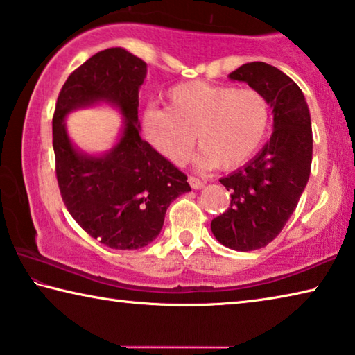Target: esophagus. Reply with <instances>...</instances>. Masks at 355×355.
<instances>
[{
    "label": "esophagus",
    "mask_w": 355,
    "mask_h": 355,
    "mask_svg": "<svg viewBox=\"0 0 355 355\" xmlns=\"http://www.w3.org/2000/svg\"><path fill=\"white\" fill-rule=\"evenodd\" d=\"M188 182H189L192 189H200V188H203V184H205L200 178H196V177H192V175L188 177Z\"/></svg>",
    "instance_id": "1"
}]
</instances>
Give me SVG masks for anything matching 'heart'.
Segmentation results:
<instances>
[{
	"mask_svg": "<svg viewBox=\"0 0 355 355\" xmlns=\"http://www.w3.org/2000/svg\"><path fill=\"white\" fill-rule=\"evenodd\" d=\"M269 105L254 87L203 81L183 83L167 92V106H150L144 128L153 146L173 163L188 158L197 144L199 163L232 171L255 155L266 136Z\"/></svg>",
	"mask_w": 355,
	"mask_h": 355,
	"instance_id": "heart-1",
	"label": "heart"
}]
</instances>
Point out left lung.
<instances>
[{
  "label": "left lung",
  "instance_id": "1",
  "mask_svg": "<svg viewBox=\"0 0 355 355\" xmlns=\"http://www.w3.org/2000/svg\"><path fill=\"white\" fill-rule=\"evenodd\" d=\"M228 76L260 91L274 112L272 136L261 152L219 180L232 200L225 213L211 220L220 244L249 252L271 243L296 209L310 177L313 136L304 94L284 71L266 62H249Z\"/></svg>",
  "mask_w": 355,
  "mask_h": 355
}]
</instances>
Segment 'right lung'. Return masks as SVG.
<instances>
[{
	"label": "right lung",
	"mask_w": 355,
	"mask_h": 355,
	"mask_svg": "<svg viewBox=\"0 0 355 355\" xmlns=\"http://www.w3.org/2000/svg\"><path fill=\"white\" fill-rule=\"evenodd\" d=\"M146 71V62L123 48L98 51L71 71L53 114L56 178L64 205L84 232L119 250L152 243L171 203L191 191L188 177L139 136L137 92ZM95 101L114 103L128 119L118 146L100 159L78 154L63 127L71 109Z\"/></svg>",
	"instance_id": "obj_1"
}]
</instances>
